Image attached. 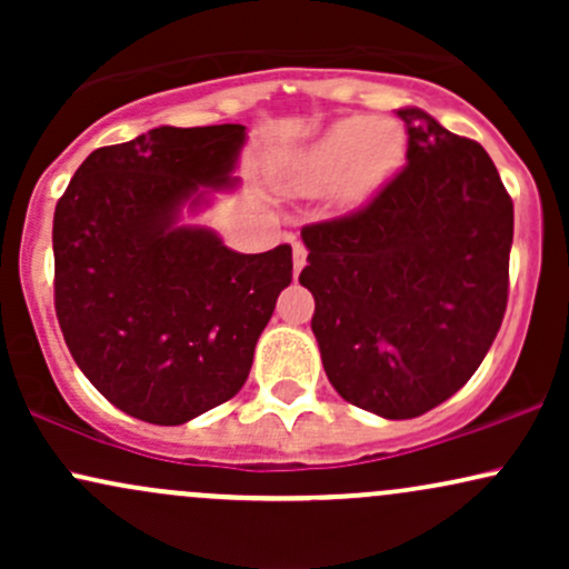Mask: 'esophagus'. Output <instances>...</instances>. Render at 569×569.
I'll return each instance as SVG.
<instances>
[{
	"instance_id": "esophagus-1",
	"label": "esophagus",
	"mask_w": 569,
	"mask_h": 569,
	"mask_svg": "<svg viewBox=\"0 0 569 569\" xmlns=\"http://www.w3.org/2000/svg\"><path fill=\"white\" fill-rule=\"evenodd\" d=\"M305 264H307V248L302 243H293V276H299Z\"/></svg>"
}]
</instances>
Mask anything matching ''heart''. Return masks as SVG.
<instances>
[{
    "label": "heart",
    "instance_id": "obj_1",
    "mask_svg": "<svg viewBox=\"0 0 569 569\" xmlns=\"http://www.w3.org/2000/svg\"><path fill=\"white\" fill-rule=\"evenodd\" d=\"M403 147L407 136L398 122L348 117L326 130L299 158L293 187L316 192L337 181V200L342 206H361L401 162Z\"/></svg>",
    "mask_w": 569,
    "mask_h": 569
}]
</instances>
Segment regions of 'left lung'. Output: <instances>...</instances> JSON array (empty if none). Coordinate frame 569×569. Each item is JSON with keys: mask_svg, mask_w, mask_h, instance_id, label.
<instances>
[{"mask_svg": "<svg viewBox=\"0 0 569 569\" xmlns=\"http://www.w3.org/2000/svg\"><path fill=\"white\" fill-rule=\"evenodd\" d=\"M407 166L358 211L302 227L326 377L352 407L420 417L473 377L508 302L513 202L481 143L422 109Z\"/></svg>", "mask_w": 569, "mask_h": 569, "instance_id": "obj_1", "label": "left lung"}]
</instances>
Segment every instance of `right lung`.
<instances>
[{
    "instance_id": "1",
    "label": "right lung",
    "mask_w": 569,
    "mask_h": 569,
    "mask_svg": "<svg viewBox=\"0 0 569 569\" xmlns=\"http://www.w3.org/2000/svg\"><path fill=\"white\" fill-rule=\"evenodd\" d=\"M246 126H162L101 147L56 206V316L71 358L117 409L181 426L243 388L291 283V246L238 253L179 224L234 187Z\"/></svg>"
}]
</instances>
